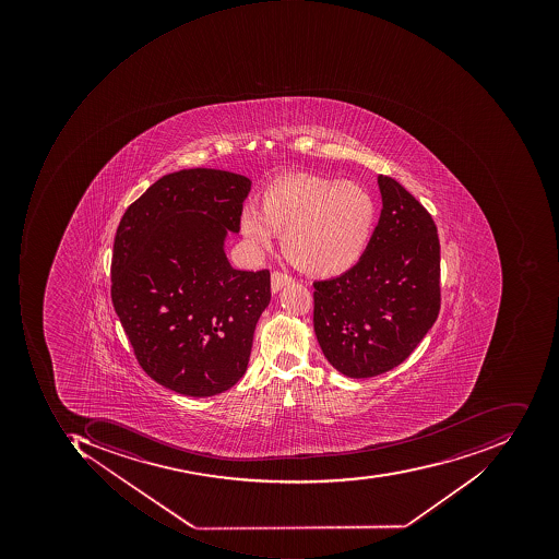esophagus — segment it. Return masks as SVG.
Returning <instances> with one entry per match:
<instances>
[{
  "label": "esophagus",
  "mask_w": 559,
  "mask_h": 559,
  "mask_svg": "<svg viewBox=\"0 0 559 559\" xmlns=\"http://www.w3.org/2000/svg\"><path fill=\"white\" fill-rule=\"evenodd\" d=\"M294 278L290 275L282 274V272L275 271L271 277L272 294H277L285 285L293 284Z\"/></svg>",
  "instance_id": "34e87169"
}]
</instances>
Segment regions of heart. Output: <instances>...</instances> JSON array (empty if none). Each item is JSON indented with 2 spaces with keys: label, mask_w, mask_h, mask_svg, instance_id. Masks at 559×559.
I'll return each instance as SVG.
<instances>
[{
  "label": "heart",
  "mask_w": 559,
  "mask_h": 559,
  "mask_svg": "<svg viewBox=\"0 0 559 559\" xmlns=\"http://www.w3.org/2000/svg\"><path fill=\"white\" fill-rule=\"evenodd\" d=\"M377 222V203L356 182L290 175L262 193V210L241 212L240 230L253 249H271L275 231L297 269L314 277H334L365 255Z\"/></svg>",
  "instance_id": "heart-1"
}]
</instances>
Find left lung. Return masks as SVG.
<instances>
[{"mask_svg": "<svg viewBox=\"0 0 559 559\" xmlns=\"http://www.w3.org/2000/svg\"><path fill=\"white\" fill-rule=\"evenodd\" d=\"M368 249L340 277L314 282V331L341 374L372 378L402 365L437 321L440 241L430 213L390 176Z\"/></svg>", "mask_w": 559, "mask_h": 559, "instance_id": "obj_1", "label": "left lung"}]
</instances>
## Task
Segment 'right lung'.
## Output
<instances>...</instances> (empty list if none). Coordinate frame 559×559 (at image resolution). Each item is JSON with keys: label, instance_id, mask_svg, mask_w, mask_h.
<instances>
[{"label": "right lung", "instance_id": "1", "mask_svg": "<svg viewBox=\"0 0 559 559\" xmlns=\"http://www.w3.org/2000/svg\"><path fill=\"white\" fill-rule=\"evenodd\" d=\"M250 188L247 176L219 169L169 173L117 227V318L141 368L185 396H215L238 383L271 302V272L237 271L225 253Z\"/></svg>", "mask_w": 559, "mask_h": 559}]
</instances>
